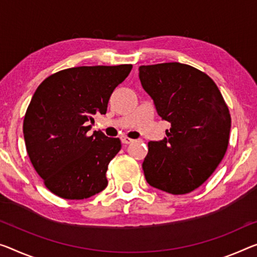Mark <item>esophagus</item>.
Returning <instances> with one entry per match:
<instances>
[{"label": "esophagus", "instance_id": "esophagus-1", "mask_svg": "<svg viewBox=\"0 0 257 257\" xmlns=\"http://www.w3.org/2000/svg\"><path fill=\"white\" fill-rule=\"evenodd\" d=\"M120 140H121V144H123V145H128V144H132V142H133V140L130 139V138H127V137H121Z\"/></svg>", "mask_w": 257, "mask_h": 257}]
</instances>
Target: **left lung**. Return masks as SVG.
<instances>
[{"instance_id": "8db88e82", "label": "left lung", "mask_w": 257, "mask_h": 257, "mask_svg": "<svg viewBox=\"0 0 257 257\" xmlns=\"http://www.w3.org/2000/svg\"><path fill=\"white\" fill-rule=\"evenodd\" d=\"M141 85L162 119L167 138L148 142L142 169L151 186L186 194L206 181L226 153L230 111L212 79L181 63L141 65Z\"/></svg>"}]
</instances>
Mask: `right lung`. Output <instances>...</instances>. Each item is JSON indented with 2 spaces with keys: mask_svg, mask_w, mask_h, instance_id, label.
<instances>
[{
  "mask_svg": "<svg viewBox=\"0 0 257 257\" xmlns=\"http://www.w3.org/2000/svg\"><path fill=\"white\" fill-rule=\"evenodd\" d=\"M131 64L62 70L35 90L24 118V139L35 171L55 195L82 200L106 187L108 164L120 151L118 138L88 133L94 115H105L109 98Z\"/></svg>",
  "mask_w": 257,
  "mask_h": 257,
  "instance_id": "add662e5",
  "label": "right lung"
}]
</instances>
